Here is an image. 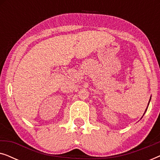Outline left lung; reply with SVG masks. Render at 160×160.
<instances>
[{"instance_id": "left-lung-1", "label": "left lung", "mask_w": 160, "mask_h": 160, "mask_svg": "<svg viewBox=\"0 0 160 160\" xmlns=\"http://www.w3.org/2000/svg\"><path fill=\"white\" fill-rule=\"evenodd\" d=\"M150 100H151V98H150ZM150 100H149V101H150ZM148 104H149V102H148ZM147 108H148V107H147ZM146 110H147V108H146V111H145V112H146Z\"/></svg>"}]
</instances>
